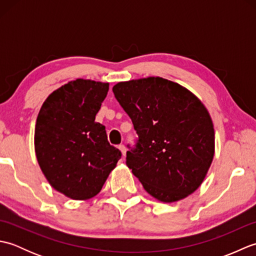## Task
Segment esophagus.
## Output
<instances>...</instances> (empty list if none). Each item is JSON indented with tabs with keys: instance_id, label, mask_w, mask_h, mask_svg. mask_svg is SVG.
<instances>
[{
	"instance_id": "obj_1",
	"label": "esophagus",
	"mask_w": 256,
	"mask_h": 256,
	"mask_svg": "<svg viewBox=\"0 0 256 256\" xmlns=\"http://www.w3.org/2000/svg\"><path fill=\"white\" fill-rule=\"evenodd\" d=\"M118 150H121V153H122L123 157H124L125 155H126V148H125V146H124L123 144H121V145H118Z\"/></svg>"
}]
</instances>
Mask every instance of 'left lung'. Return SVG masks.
I'll return each instance as SVG.
<instances>
[{
    "instance_id": "8db88e82",
    "label": "left lung",
    "mask_w": 256,
    "mask_h": 256,
    "mask_svg": "<svg viewBox=\"0 0 256 256\" xmlns=\"http://www.w3.org/2000/svg\"><path fill=\"white\" fill-rule=\"evenodd\" d=\"M138 140L126 165L154 198L174 202L204 182L214 160V130L197 96L180 84L150 77L113 86Z\"/></svg>"
}]
</instances>
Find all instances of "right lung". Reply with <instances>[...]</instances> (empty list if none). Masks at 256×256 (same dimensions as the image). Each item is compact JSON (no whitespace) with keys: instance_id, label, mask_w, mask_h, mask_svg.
I'll list each match as a JSON object with an SVG mask.
<instances>
[{"instance_id":"right-lung-1","label":"right lung","mask_w":256,"mask_h":256,"mask_svg":"<svg viewBox=\"0 0 256 256\" xmlns=\"http://www.w3.org/2000/svg\"><path fill=\"white\" fill-rule=\"evenodd\" d=\"M108 84L77 79L54 91L36 120L35 152L52 188L74 200L101 192L121 152L96 122Z\"/></svg>"}]
</instances>
